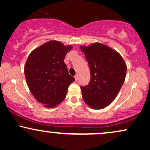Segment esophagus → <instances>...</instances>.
Listing matches in <instances>:
<instances>
[{"label": "esophagus", "mask_w": 150, "mask_h": 150, "mask_svg": "<svg viewBox=\"0 0 150 150\" xmlns=\"http://www.w3.org/2000/svg\"><path fill=\"white\" fill-rule=\"evenodd\" d=\"M74 77H75V81H77V79H78V75H75Z\"/></svg>", "instance_id": "34e87169"}]
</instances>
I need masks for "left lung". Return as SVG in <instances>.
Instances as JSON below:
<instances>
[{"label":"left lung","mask_w":150,"mask_h":150,"mask_svg":"<svg viewBox=\"0 0 150 150\" xmlns=\"http://www.w3.org/2000/svg\"><path fill=\"white\" fill-rule=\"evenodd\" d=\"M90 71V81L81 87L83 100L94 109H101L115 100L124 80L127 67L117 52L100 43L80 46Z\"/></svg>","instance_id":"left-lung-1"}]
</instances>
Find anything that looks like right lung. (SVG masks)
Returning a JSON list of instances; mask_svg holds the SVG:
<instances>
[{
  "label": "right lung",
  "instance_id": "obj_1",
  "mask_svg": "<svg viewBox=\"0 0 150 150\" xmlns=\"http://www.w3.org/2000/svg\"><path fill=\"white\" fill-rule=\"evenodd\" d=\"M72 48L53 40L34 50L27 59L24 67L27 85L36 100L47 108L62 103L69 86L75 81L64 62Z\"/></svg>",
  "mask_w": 150,
  "mask_h": 150
}]
</instances>
